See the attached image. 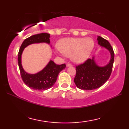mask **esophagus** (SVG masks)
Segmentation results:
<instances>
[{"instance_id": "obj_1", "label": "esophagus", "mask_w": 129, "mask_h": 129, "mask_svg": "<svg viewBox=\"0 0 129 129\" xmlns=\"http://www.w3.org/2000/svg\"><path fill=\"white\" fill-rule=\"evenodd\" d=\"M66 65H67V67H71V66H72V65L71 64H70V63H67Z\"/></svg>"}]
</instances>
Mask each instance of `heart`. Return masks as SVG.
Returning <instances> with one entry per match:
<instances>
[{"mask_svg": "<svg viewBox=\"0 0 129 129\" xmlns=\"http://www.w3.org/2000/svg\"><path fill=\"white\" fill-rule=\"evenodd\" d=\"M94 43L91 38H66L59 41L57 48L63 55L71 57L76 62L88 59L92 52Z\"/></svg>", "mask_w": 129, "mask_h": 129, "instance_id": "obj_1", "label": "heart"}]
</instances>
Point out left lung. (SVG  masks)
Returning <instances> with one entry per match:
<instances>
[{
	"label": "left lung",
	"mask_w": 129,
	"mask_h": 129,
	"mask_svg": "<svg viewBox=\"0 0 129 129\" xmlns=\"http://www.w3.org/2000/svg\"><path fill=\"white\" fill-rule=\"evenodd\" d=\"M98 43L110 52L111 58L108 64L99 67L94 61V57L88 58L82 64L76 66V75L74 79L76 85L82 90H93L100 88L104 84L110 76L112 72L114 53L109 41L98 36Z\"/></svg>",
	"instance_id": "1"
}]
</instances>
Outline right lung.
Segmentation results:
<instances>
[{"instance_id":"1","label":"right lung","mask_w":129,"mask_h":129,"mask_svg":"<svg viewBox=\"0 0 129 129\" xmlns=\"http://www.w3.org/2000/svg\"><path fill=\"white\" fill-rule=\"evenodd\" d=\"M50 35L41 33L32 35L25 39L21 45L18 53V65L23 82L30 88L37 90H47L56 82L58 74L65 68V64L57 65L51 60L42 71L36 74H28L24 71L21 65V54L24 48L34 43H50Z\"/></svg>"}]
</instances>
